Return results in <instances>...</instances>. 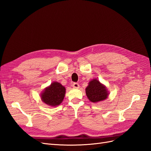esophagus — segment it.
Returning a JSON list of instances; mask_svg holds the SVG:
<instances>
[{
	"instance_id": "34e87169",
	"label": "esophagus",
	"mask_w": 151,
	"mask_h": 151,
	"mask_svg": "<svg viewBox=\"0 0 151 151\" xmlns=\"http://www.w3.org/2000/svg\"><path fill=\"white\" fill-rule=\"evenodd\" d=\"M72 87L75 89H78V88H79V85L78 83H74L72 84Z\"/></svg>"
}]
</instances>
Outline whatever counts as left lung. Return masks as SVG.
Listing matches in <instances>:
<instances>
[{"label": "left lung", "instance_id": "obj_1", "mask_svg": "<svg viewBox=\"0 0 151 151\" xmlns=\"http://www.w3.org/2000/svg\"><path fill=\"white\" fill-rule=\"evenodd\" d=\"M86 94L89 101L96 103L106 99L109 93L106 86L97 79H94L89 82L86 88Z\"/></svg>", "mask_w": 151, "mask_h": 151}]
</instances>
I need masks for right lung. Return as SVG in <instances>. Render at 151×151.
<instances>
[{"instance_id":"add662e5","label":"right lung","mask_w":151,"mask_h":151,"mask_svg":"<svg viewBox=\"0 0 151 151\" xmlns=\"http://www.w3.org/2000/svg\"><path fill=\"white\" fill-rule=\"evenodd\" d=\"M65 94V87L58 82L54 81L42 91L40 96L44 103L53 107L62 103Z\"/></svg>"}]
</instances>
